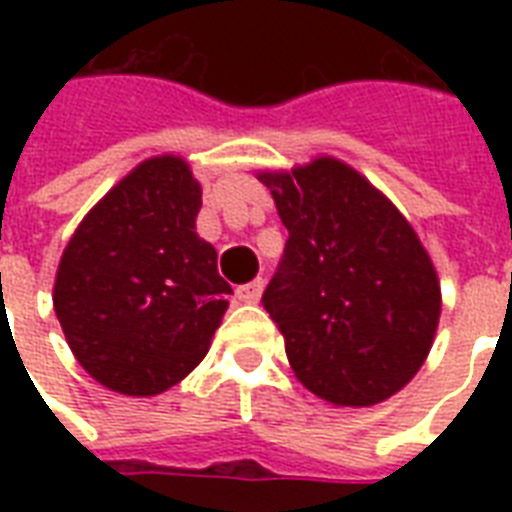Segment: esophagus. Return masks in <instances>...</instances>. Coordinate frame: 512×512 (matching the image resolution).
I'll return each mask as SVG.
<instances>
[{
  "label": "esophagus",
  "instance_id": "esophagus-1",
  "mask_svg": "<svg viewBox=\"0 0 512 512\" xmlns=\"http://www.w3.org/2000/svg\"><path fill=\"white\" fill-rule=\"evenodd\" d=\"M263 287H265L263 279L249 281V284H241V287L236 289V297H239L241 303L255 305V303H260V297H263Z\"/></svg>",
  "mask_w": 512,
  "mask_h": 512
}]
</instances>
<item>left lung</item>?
<instances>
[{
	"mask_svg": "<svg viewBox=\"0 0 512 512\" xmlns=\"http://www.w3.org/2000/svg\"><path fill=\"white\" fill-rule=\"evenodd\" d=\"M289 239L263 292L289 366L335 406H372L420 372L436 337L441 284L388 196L340 159L260 172Z\"/></svg>",
	"mask_w": 512,
	"mask_h": 512,
	"instance_id": "left-lung-1",
	"label": "left lung"
}]
</instances>
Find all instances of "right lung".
Here are the masks:
<instances>
[{
    "label": "right lung",
    "mask_w": 512,
    "mask_h": 512,
    "mask_svg": "<svg viewBox=\"0 0 512 512\" xmlns=\"http://www.w3.org/2000/svg\"><path fill=\"white\" fill-rule=\"evenodd\" d=\"M201 185L180 156H154L84 215L60 257L52 305L90 377L156 396L207 356L231 284L196 233Z\"/></svg>",
    "instance_id": "obj_1"
}]
</instances>
